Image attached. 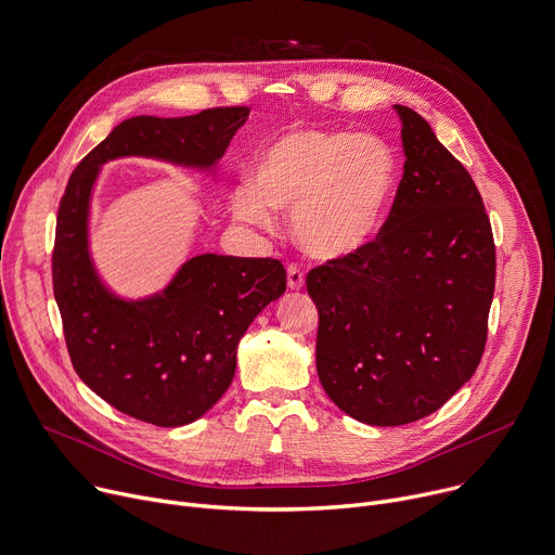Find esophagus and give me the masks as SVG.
Segmentation results:
<instances>
[{
  "label": "esophagus",
  "mask_w": 555,
  "mask_h": 555,
  "mask_svg": "<svg viewBox=\"0 0 555 555\" xmlns=\"http://www.w3.org/2000/svg\"><path fill=\"white\" fill-rule=\"evenodd\" d=\"M304 285H306L304 270H300L298 266H287V287L289 289H304Z\"/></svg>",
  "instance_id": "esophagus-1"
}]
</instances>
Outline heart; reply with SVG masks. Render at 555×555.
<instances>
[{"instance_id":"1","label":"heart","mask_w":555,"mask_h":555,"mask_svg":"<svg viewBox=\"0 0 555 555\" xmlns=\"http://www.w3.org/2000/svg\"><path fill=\"white\" fill-rule=\"evenodd\" d=\"M396 175L391 150L374 137L296 128L257 155L251 183H241L232 194V212L266 230L274 225V210L292 212L300 249L334 261L376 236Z\"/></svg>"}]
</instances>
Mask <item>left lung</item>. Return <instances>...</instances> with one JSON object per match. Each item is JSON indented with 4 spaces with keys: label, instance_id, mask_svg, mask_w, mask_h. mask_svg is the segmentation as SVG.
I'll use <instances>...</instances> for the list:
<instances>
[{
    "label": "left lung",
    "instance_id": "1",
    "mask_svg": "<svg viewBox=\"0 0 555 555\" xmlns=\"http://www.w3.org/2000/svg\"><path fill=\"white\" fill-rule=\"evenodd\" d=\"M393 111L405 172L383 230L308 274L321 385L338 410L376 427L434 414L474 376L495 285L474 179L418 113Z\"/></svg>",
    "mask_w": 555,
    "mask_h": 555
}]
</instances>
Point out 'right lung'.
I'll use <instances>...</instances> for the list:
<instances>
[{
	"label": "right lung",
	"instance_id": "1",
	"mask_svg": "<svg viewBox=\"0 0 555 555\" xmlns=\"http://www.w3.org/2000/svg\"><path fill=\"white\" fill-rule=\"evenodd\" d=\"M249 108L121 121L75 168L62 196L53 287L68 354L79 378L111 405L157 427L204 416L236 370L249 323L285 292L276 259L196 255L172 281L143 298H124L99 276L90 255V204L102 166L124 157L159 159L217 172Z\"/></svg>",
	"mask_w": 555,
	"mask_h": 555
}]
</instances>
